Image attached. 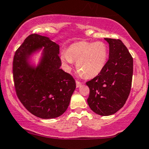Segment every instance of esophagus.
<instances>
[{"label":"esophagus","mask_w":149,"mask_h":149,"mask_svg":"<svg viewBox=\"0 0 149 149\" xmlns=\"http://www.w3.org/2000/svg\"><path fill=\"white\" fill-rule=\"evenodd\" d=\"M76 87H77V88H79L80 85H81V83H80V81H78V80H76Z\"/></svg>","instance_id":"1"}]
</instances>
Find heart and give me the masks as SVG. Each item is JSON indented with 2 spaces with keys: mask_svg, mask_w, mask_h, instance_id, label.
Segmentation results:
<instances>
[{
  "mask_svg": "<svg viewBox=\"0 0 149 149\" xmlns=\"http://www.w3.org/2000/svg\"><path fill=\"white\" fill-rule=\"evenodd\" d=\"M109 57V49L104 42H79L73 43L67 52L61 54L65 68L71 69L73 61H77V69L80 76L93 78L104 69Z\"/></svg>",
  "mask_w": 149,
  "mask_h": 149,
  "instance_id": "heart-1",
  "label": "heart"
}]
</instances>
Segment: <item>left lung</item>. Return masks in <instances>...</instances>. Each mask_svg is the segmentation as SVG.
Here are the masks:
<instances>
[{
  "mask_svg": "<svg viewBox=\"0 0 149 149\" xmlns=\"http://www.w3.org/2000/svg\"><path fill=\"white\" fill-rule=\"evenodd\" d=\"M109 58L100 74L86 83L90 88L88 104L98 115L116 113L125 104L131 90L133 58L119 39L104 38Z\"/></svg>",
  "mask_w": 149,
  "mask_h": 149,
  "instance_id": "obj_1",
  "label": "left lung"
}]
</instances>
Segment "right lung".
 <instances>
[{"instance_id":"obj_1","label":"right lung","mask_w":149,"mask_h":149,"mask_svg":"<svg viewBox=\"0 0 149 149\" xmlns=\"http://www.w3.org/2000/svg\"><path fill=\"white\" fill-rule=\"evenodd\" d=\"M43 47L36 67L30 64V56ZM59 46L48 37L31 34L15 52L13 78L19 100L33 115L50 119L62 115L69 107L76 89L69 73L60 69Z\"/></svg>"}]
</instances>
